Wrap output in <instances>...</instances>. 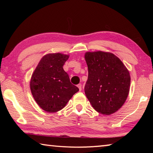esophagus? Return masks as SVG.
Wrapping results in <instances>:
<instances>
[{"instance_id":"1","label":"esophagus","mask_w":153,"mask_h":153,"mask_svg":"<svg viewBox=\"0 0 153 153\" xmlns=\"http://www.w3.org/2000/svg\"><path fill=\"white\" fill-rule=\"evenodd\" d=\"M77 87H78L79 91H81V90H82V84H79L78 85H77Z\"/></svg>"}]
</instances>
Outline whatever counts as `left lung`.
Masks as SVG:
<instances>
[{
  "label": "left lung",
  "instance_id": "left-lung-1",
  "mask_svg": "<svg viewBox=\"0 0 153 153\" xmlns=\"http://www.w3.org/2000/svg\"><path fill=\"white\" fill-rule=\"evenodd\" d=\"M88 76L84 91L92 107L103 115H111L122 107L128 97L130 76L117 56L97 51L85 54Z\"/></svg>",
  "mask_w": 153,
  "mask_h": 153
}]
</instances>
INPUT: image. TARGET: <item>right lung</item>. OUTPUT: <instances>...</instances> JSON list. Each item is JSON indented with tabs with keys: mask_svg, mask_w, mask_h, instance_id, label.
Returning <instances> with one entry per match:
<instances>
[{
	"mask_svg": "<svg viewBox=\"0 0 153 153\" xmlns=\"http://www.w3.org/2000/svg\"><path fill=\"white\" fill-rule=\"evenodd\" d=\"M69 55L48 54L41 59L33 71L30 89L37 104L44 111L57 112L65 107L79 88L70 82L63 69Z\"/></svg>",
	"mask_w": 153,
	"mask_h": 153,
	"instance_id": "right-lung-1",
	"label": "right lung"
}]
</instances>
